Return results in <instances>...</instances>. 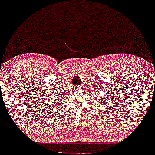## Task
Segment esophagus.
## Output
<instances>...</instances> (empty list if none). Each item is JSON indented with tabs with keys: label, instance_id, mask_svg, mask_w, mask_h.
Segmentation results:
<instances>
[{
	"label": "esophagus",
	"instance_id": "1",
	"mask_svg": "<svg viewBox=\"0 0 155 155\" xmlns=\"http://www.w3.org/2000/svg\"><path fill=\"white\" fill-rule=\"evenodd\" d=\"M76 89L77 90H81L82 89V86H77Z\"/></svg>",
	"mask_w": 155,
	"mask_h": 155
}]
</instances>
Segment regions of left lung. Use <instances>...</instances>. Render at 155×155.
Listing matches in <instances>:
<instances>
[{
    "label": "left lung",
    "instance_id": "1",
    "mask_svg": "<svg viewBox=\"0 0 155 155\" xmlns=\"http://www.w3.org/2000/svg\"><path fill=\"white\" fill-rule=\"evenodd\" d=\"M96 87H97V86H96ZM91 94H92V92H91ZM96 95H98V93L96 94ZM100 95H101V94H99V96H100ZM98 99H100V97H99V98H98Z\"/></svg>",
    "mask_w": 155,
    "mask_h": 155
}]
</instances>
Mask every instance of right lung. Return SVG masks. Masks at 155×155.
<instances>
[{
    "mask_svg": "<svg viewBox=\"0 0 155 155\" xmlns=\"http://www.w3.org/2000/svg\"><path fill=\"white\" fill-rule=\"evenodd\" d=\"M59 94H60V93H59ZM56 94V95H57H57H58V94H57H57ZM58 96H59V97H61V95H58ZM60 99H61V98H60ZM58 101H59V100H58ZM56 102V103H57V99L54 100V101H53V102ZM60 103H61V102H60ZM51 105H53V104H51ZM54 105H55V104H54Z\"/></svg>",
    "mask_w": 155,
    "mask_h": 155,
    "instance_id": "obj_1",
    "label": "right lung"
}]
</instances>
